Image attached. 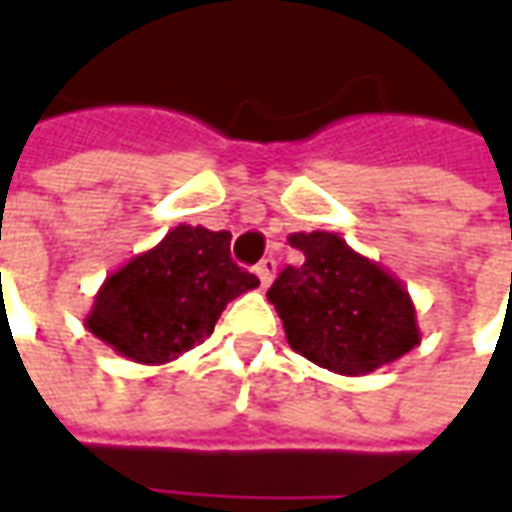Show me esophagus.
<instances>
[{"mask_svg":"<svg viewBox=\"0 0 512 512\" xmlns=\"http://www.w3.org/2000/svg\"><path fill=\"white\" fill-rule=\"evenodd\" d=\"M257 279H260V288H268L271 285V279L277 274V260L274 257H266V260H260L255 268Z\"/></svg>","mask_w":512,"mask_h":512,"instance_id":"obj_1","label":"esophagus"}]
</instances>
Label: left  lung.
Here are the masks:
<instances>
[{"mask_svg":"<svg viewBox=\"0 0 512 512\" xmlns=\"http://www.w3.org/2000/svg\"><path fill=\"white\" fill-rule=\"evenodd\" d=\"M301 266L268 290L296 354L340 376H367L419 345L414 301L386 268L326 230L293 233Z\"/></svg>","mask_w":512,"mask_h":512,"instance_id":"obj_1","label":"left lung"}]
</instances>
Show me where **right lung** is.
Masks as SVG:
<instances>
[{
  "label": "right lung",
  "mask_w": 512,
  "mask_h": 512,
  "mask_svg": "<svg viewBox=\"0 0 512 512\" xmlns=\"http://www.w3.org/2000/svg\"><path fill=\"white\" fill-rule=\"evenodd\" d=\"M227 230L178 224L104 279L84 326L139 365H167L211 337L222 310L260 285L230 257Z\"/></svg>",
  "instance_id": "add662e5"
}]
</instances>
